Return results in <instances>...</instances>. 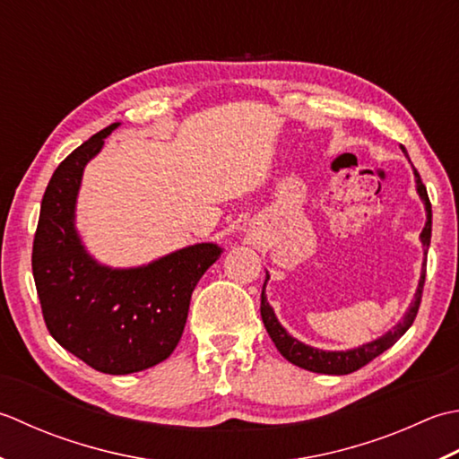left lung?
I'll use <instances>...</instances> for the list:
<instances>
[{"label":"left lung","instance_id":"8db88e82","mask_svg":"<svg viewBox=\"0 0 459 459\" xmlns=\"http://www.w3.org/2000/svg\"><path fill=\"white\" fill-rule=\"evenodd\" d=\"M402 151L406 152V148L400 144ZM414 176H416V188L420 198L424 200L426 204V212H428V221H426V228L422 231V243H424V254L429 247V238H432V204H429L428 198V192H426V186L422 184V178H420L418 170L414 168ZM269 279V277H267ZM265 279V281H267ZM424 283H426V261H424V269H422V277H420V283H418V291L414 297V303L410 305L408 313L404 315V319H402L400 325H396L394 329L388 331L385 336H380V339L372 341L368 344H362V347L354 349V351H341V352H326V351H319V349H313V347H307V344L299 342L297 339H293L291 334H287V331L283 329L281 325H279L277 316L273 313V308L267 303V297H265V285L261 289V319H264L265 329L271 336V341L275 342L277 351L283 354V357L293 362L295 367H301L305 370H311V372H321V374H351L354 370L362 368L364 364H368L370 360H374L382 354L385 351H388L392 344H394L402 334H404L410 326H412L416 315H418V308L420 303H422V291H424Z\"/></svg>","mask_w":459,"mask_h":459}]
</instances>
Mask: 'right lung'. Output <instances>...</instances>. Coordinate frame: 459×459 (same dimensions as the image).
I'll return each mask as SVG.
<instances>
[{
  "label": "right lung",
  "mask_w": 459,
  "mask_h": 459,
  "mask_svg": "<svg viewBox=\"0 0 459 459\" xmlns=\"http://www.w3.org/2000/svg\"><path fill=\"white\" fill-rule=\"evenodd\" d=\"M117 126L91 136L53 172L31 267L53 339L91 368L130 374L170 357L188 319L192 291L221 251L198 243L138 269H108L89 257L73 226L74 200L82 168Z\"/></svg>",
  "instance_id": "obj_1"
}]
</instances>
